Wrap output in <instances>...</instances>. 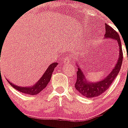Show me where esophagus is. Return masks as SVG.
Masks as SVG:
<instances>
[{
	"instance_id": "esophagus-1",
	"label": "esophagus",
	"mask_w": 128,
	"mask_h": 128,
	"mask_svg": "<svg viewBox=\"0 0 128 128\" xmlns=\"http://www.w3.org/2000/svg\"><path fill=\"white\" fill-rule=\"evenodd\" d=\"M71 60V56H67L64 57V63H65V64H68L69 62H70Z\"/></svg>"
}]
</instances>
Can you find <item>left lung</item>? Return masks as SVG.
Returning a JSON list of instances; mask_svg holds the SVG:
<instances>
[{
    "instance_id": "obj_1",
    "label": "left lung",
    "mask_w": 128,
    "mask_h": 128,
    "mask_svg": "<svg viewBox=\"0 0 128 128\" xmlns=\"http://www.w3.org/2000/svg\"><path fill=\"white\" fill-rule=\"evenodd\" d=\"M105 38H112L117 41L119 46V57L117 60V63L113 69L112 72L108 75L98 82H88L86 80L83 71L78 67V71H76L77 79L75 83V88L78 91L87 98H94L101 95L112 84L113 81L118 74L121 68L122 62L123 59V54L122 50L121 42L120 37L118 33L108 25L105 24Z\"/></svg>"
}]
</instances>
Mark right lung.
Here are the masks:
<instances>
[{"instance_id": "add662e5", "label": "right lung", "mask_w": 128, "mask_h": 128, "mask_svg": "<svg viewBox=\"0 0 128 128\" xmlns=\"http://www.w3.org/2000/svg\"><path fill=\"white\" fill-rule=\"evenodd\" d=\"M57 62H54L50 64V65L48 66V69L46 70L44 74H43L41 78V79H40L34 86H33L32 87H18V86H15V85L12 84V83H11L10 82L8 81H8L12 87H14V88H15V89H16L17 90H18V91L21 92L23 93H25V94H29V95H36V94H38V93H40L41 90H42L44 89V88L46 87V86L48 85L49 82H50V79H51L52 74L53 71H54L55 68L57 66Z\"/></svg>"}]
</instances>
